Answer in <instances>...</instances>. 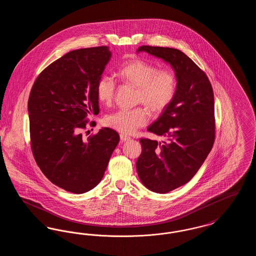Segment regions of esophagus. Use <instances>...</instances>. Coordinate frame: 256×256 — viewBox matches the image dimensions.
Returning a JSON list of instances; mask_svg holds the SVG:
<instances>
[{
  "label": "esophagus",
  "instance_id": "34e87169",
  "mask_svg": "<svg viewBox=\"0 0 256 256\" xmlns=\"http://www.w3.org/2000/svg\"><path fill=\"white\" fill-rule=\"evenodd\" d=\"M120 138H121V141H122V142H126V141L130 140V137H128V136L124 135V134H121V135H120Z\"/></svg>",
  "mask_w": 256,
  "mask_h": 256
}]
</instances>
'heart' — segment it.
Returning <instances> with one entry per match:
<instances>
[{
    "label": "heart",
    "instance_id": "obj_1",
    "mask_svg": "<svg viewBox=\"0 0 256 256\" xmlns=\"http://www.w3.org/2000/svg\"><path fill=\"white\" fill-rule=\"evenodd\" d=\"M118 74L126 82L137 87L136 102L143 104L154 113L166 110L174 100L178 90V78L170 69H159L150 62L134 60L124 64ZM117 84L106 74L100 78L96 88L98 102L110 106L113 102ZM150 121L146 108L120 110L106 118V126L122 134H132Z\"/></svg>",
    "mask_w": 256,
    "mask_h": 256
}]
</instances>
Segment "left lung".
<instances>
[{
	"label": "left lung",
	"mask_w": 256,
	"mask_h": 256,
	"mask_svg": "<svg viewBox=\"0 0 256 256\" xmlns=\"http://www.w3.org/2000/svg\"><path fill=\"white\" fill-rule=\"evenodd\" d=\"M139 52L169 63L178 78L174 100L148 128L166 140L140 139L142 152L136 162L141 182L165 194L190 182L213 146L214 94L206 73L182 50L141 46Z\"/></svg>",
	"instance_id": "obj_1"
}]
</instances>
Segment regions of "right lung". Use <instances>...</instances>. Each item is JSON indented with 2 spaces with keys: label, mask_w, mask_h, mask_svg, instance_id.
I'll return each mask as SVG.
<instances>
[{
  "label": "right lung",
  "mask_w": 256,
  "mask_h": 256,
  "mask_svg": "<svg viewBox=\"0 0 256 256\" xmlns=\"http://www.w3.org/2000/svg\"><path fill=\"white\" fill-rule=\"evenodd\" d=\"M111 58L106 46L74 50L37 76L28 111L32 150L50 182L82 194L102 180L120 136L110 128L84 139L88 115H97V84Z\"/></svg>",
  "instance_id": "add662e5"
}]
</instances>
